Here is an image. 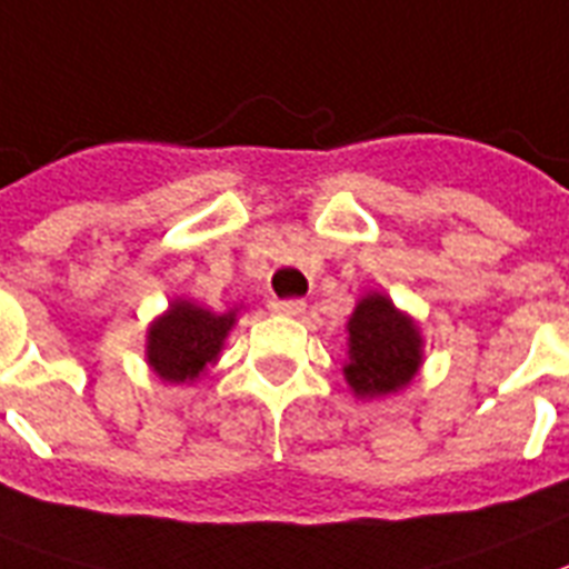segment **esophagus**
I'll list each match as a JSON object with an SVG mask.
<instances>
[{
    "label": "esophagus",
    "mask_w": 569,
    "mask_h": 569,
    "mask_svg": "<svg viewBox=\"0 0 569 569\" xmlns=\"http://www.w3.org/2000/svg\"><path fill=\"white\" fill-rule=\"evenodd\" d=\"M270 311L281 313V317H302L305 302L302 299H273V302H270Z\"/></svg>",
    "instance_id": "34e87169"
}]
</instances>
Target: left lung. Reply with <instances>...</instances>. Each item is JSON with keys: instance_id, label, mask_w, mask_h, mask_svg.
Returning <instances> with one entry per match:
<instances>
[{"instance_id": "obj_1", "label": "left lung", "mask_w": 569, "mask_h": 569, "mask_svg": "<svg viewBox=\"0 0 569 569\" xmlns=\"http://www.w3.org/2000/svg\"><path fill=\"white\" fill-rule=\"evenodd\" d=\"M346 335L349 358L342 363V378L358 401L396 396L410 387L425 366L419 322L380 290L360 296L346 322Z\"/></svg>"}]
</instances>
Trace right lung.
<instances>
[{"label":"right lung","instance_id":"1","mask_svg":"<svg viewBox=\"0 0 569 569\" xmlns=\"http://www.w3.org/2000/svg\"><path fill=\"white\" fill-rule=\"evenodd\" d=\"M243 308V305H241ZM241 308L214 313L194 299L177 296L144 335V360L162 383H194L220 360Z\"/></svg>","mask_w":569,"mask_h":569}]
</instances>
